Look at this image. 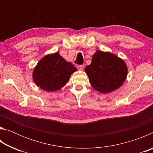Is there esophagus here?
Instances as JSON below:
<instances>
[{"mask_svg": "<svg viewBox=\"0 0 153 153\" xmlns=\"http://www.w3.org/2000/svg\"><path fill=\"white\" fill-rule=\"evenodd\" d=\"M77 69H79V70H83V69H84V66L83 65H77Z\"/></svg>", "mask_w": 153, "mask_h": 153, "instance_id": "1", "label": "esophagus"}]
</instances>
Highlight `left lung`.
Instances as JSON below:
<instances>
[{"instance_id":"obj_1","label":"left lung","mask_w":153,"mask_h":153,"mask_svg":"<svg viewBox=\"0 0 153 153\" xmlns=\"http://www.w3.org/2000/svg\"><path fill=\"white\" fill-rule=\"evenodd\" d=\"M90 84L101 93L111 92L120 88L128 73L126 63L111 53L98 51L92 56V63L85 68Z\"/></svg>"}]
</instances>
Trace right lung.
<instances>
[{
    "label": "right lung",
    "instance_id": "add662e5",
    "mask_svg": "<svg viewBox=\"0 0 153 153\" xmlns=\"http://www.w3.org/2000/svg\"><path fill=\"white\" fill-rule=\"evenodd\" d=\"M77 69L59 53L45 56L38 62L33 72L36 84L46 91L53 92L65 85Z\"/></svg>",
    "mask_w": 153,
    "mask_h": 153
}]
</instances>
